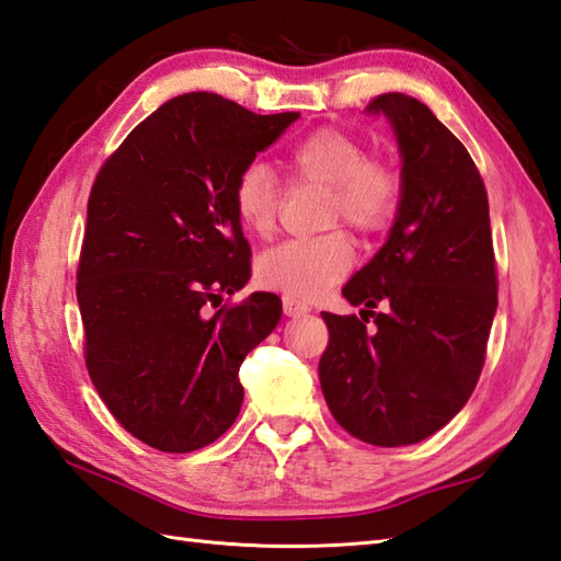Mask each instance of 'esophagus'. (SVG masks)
I'll list each match as a JSON object with an SVG mask.
<instances>
[{"mask_svg":"<svg viewBox=\"0 0 561 561\" xmlns=\"http://www.w3.org/2000/svg\"><path fill=\"white\" fill-rule=\"evenodd\" d=\"M282 306H284V313H287L289 318H301V316L311 313V306L299 301V299H291V296H284Z\"/></svg>","mask_w":561,"mask_h":561,"instance_id":"34e87169","label":"esophagus"}]
</instances>
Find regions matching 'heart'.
Segmentation results:
<instances>
[{
    "mask_svg": "<svg viewBox=\"0 0 561 561\" xmlns=\"http://www.w3.org/2000/svg\"><path fill=\"white\" fill-rule=\"evenodd\" d=\"M289 185L328 187L325 224H350L362 233H378L396 219L402 178L390 163L368 159L366 147L340 129H313L282 153ZM231 207L238 224L255 238L277 229L282 187L262 163H248L231 183ZM354 248L344 231L291 238L265 250L255 262L260 287L291 299H316L352 270Z\"/></svg>",
    "mask_w": 561,
    "mask_h": 561,
    "instance_id": "b5f03b06",
    "label": "heart"
}]
</instances>
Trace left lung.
<instances>
[{
	"instance_id": "obj_1",
	"label": "left lung",
	"mask_w": 561,
	"mask_h": 561,
	"mask_svg": "<svg viewBox=\"0 0 561 561\" xmlns=\"http://www.w3.org/2000/svg\"><path fill=\"white\" fill-rule=\"evenodd\" d=\"M366 111L396 129L402 199L386 245L342 289L366 306L362 318L320 313L330 342L318 376L344 432L396 448L436 434L472 396L499 284L490 202L468 149L404 93H380Z\"/></svg>"
}]
</instances>
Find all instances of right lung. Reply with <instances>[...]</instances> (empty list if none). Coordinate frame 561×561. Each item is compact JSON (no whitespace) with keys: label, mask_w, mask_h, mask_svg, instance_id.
<instances>
[{"label":"right lung","mask_w":561,"mask_h":561,"mask_svg":"<svg viewBox=\"0 0 561 561\" xmlns=\"http://www.w3.org/2000/svg\"><path fill=\"white\" fill-rule=\"evenodd\" d=\"M299 113L257 115L217 93L165 101L93 181L77 267L83 359L129 434L163 453L209 446L243 402L245 354L282 318L250 277L231 183Z\"/></svg>","instance_id":"1"}]
</instances>
